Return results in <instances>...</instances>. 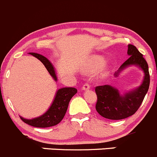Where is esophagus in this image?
<instances>
[{
    "instance_id": "obj_1",
    "label": "esophagus",
    "mask_w": 157,
    "mask_h": 157,
    "mask_svg": "<svg viewBox=\"0 0 157 157\" xmlns=\"http://www.w3.org/2000/svg\"><path fill=\"white\" fill-rule=\"evenodd\" d=\"M90 88V85L88 83H86L83 85V87H82V89H83V90H89Z\"/></svg>"
}]
</instances>
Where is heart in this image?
Segmentation results:
<instances>
[{
	"label": "heart",
	"instance_id": "obj_1",
	"mask_svg": "<svg viewBox=\"0 0 157 157\" xmlns=\"http://www.w3.org/2000/svg\"><path fill=\"white\" fill-rule=\"evenodd\" d=\"M103 63H104V57L99 55L94 56L90 62V67L97 68L99 67H101Z\"/></svg>",
	"mask_w": 157,
	"mask_h": 157
}]
</instances>
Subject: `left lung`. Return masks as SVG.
I'll return each instance as SVG.
<instances>
[{"instance_id":"8db88e82","label":"left lung","mask_w":157,"mask_h":157,"mask_svg":"<svg viewBox=\"0 0 157 157\" xmlns=\"http://www.w3.org/2000/svg\"><path fill=\"white\" fill-rule=\"evenodd\" d=\"M127 54L130 57L123 63L118 71L117 77L126 67L131 65L137 66L144 72V78L140 86L136 89L121 95L117 88L109 85L96 86L97 96L96 109L100 116L109 120H123L133 115L140 106L150 86V74L147 62L137 48L128 45Z\"/></svg>"}]
</instances>
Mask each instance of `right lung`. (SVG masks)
<instances>
[{"label":"right lung","mask_w":157,"mask_h":157,"mask_svg":"<svg viewBox=\"0 0 157 157\" xmlns=\"http://www.w3.org/2000/svg\"><path fill=\"white\" fill-rule=\"evenodd\" d=\"M29 54L40 60L51 75V77L54 79L55 81H57V78L55 74V70L52 63L48 58H46L44 56L36 54V53H29ZM77 90L74 87L60 88L56 93L55 97L51 106L43 115L30 120L24 119L22 117H20L25 124L34 127L45 128V127L57 125L63 120L67 109L70 100L77 94Z\"/></svg>","instance_id":"obj_1"}]
</instances>
